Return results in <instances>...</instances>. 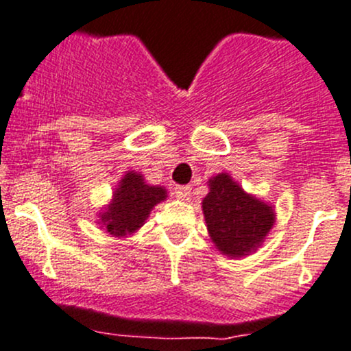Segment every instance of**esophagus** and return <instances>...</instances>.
<instances>
[{
  "label": "esophagus",
  "instance_id": "esophagus-1",
  "mask_svg": "<svg viewBox=\"0 0 351 351\" xmlns=\"http://www.w3.org/2000/svg\"><path fill=\"white\" fill-rule=\"evenodd\" d=\"M176 196L179 197V199L182 201H187L191 197V187L187 186H179L176 187Z\"/></svg>",
  "mask_w": 351,
  "mask_h": 351
}]
</instances>
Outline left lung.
I'll list each match as a JSON object with an SVG mask.
<instances>
[{"label":"left lung","mask_w":351,"mask_h":351,"mask_svg":"<svg viewBox=\"0 0 351 351\" xmlns=\"http://www.w3.org/2000/svg\"><path fill=\"white\" fill-rule=\"evenodd\" d=\"M208 186L201 204L215 247L230 258L254 254L276 225L274 206L248 194L226 172L211 177Z\"/></svg>","instance_id":"left-lung-1"}]
</instances>
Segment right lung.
<instances>
[{"mask_svg":"<svg viewBox=\"0 0 351 351\" xmlns=\"http://www.w3.org/2000/svg\"><path fill=\"white\" fill-rule=\"evenodd\" d=\"M165 199V187L150 186L143 174L128 171L114 187L110 204L101 208L97 225L111 237L126 238L142 228L152 209Z\"/></svg>","mask_w":351,"mask_h":351,"instance_id":"obj_1","label":"right lung"}]
</instances>
